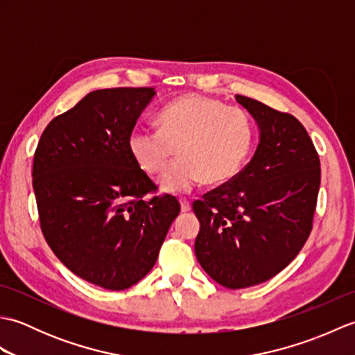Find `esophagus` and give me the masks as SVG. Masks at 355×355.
Wrapping results in <instances>:
<instances>
[{
  "label": "esophagus",
  "mask_w": 355,
  "mask_h": 355,
  "mask_svg": "<svg viewBox=\"0 0 355 355\" xmlns=\"http://www.w3.org/2000/svg\"><path fill=\"white\" fill-rule=\"evenodd\" d=\"M180 206H182V212H189L191 210V201H187V200H180Z\"/></svg>",
  "instance_id": "34e87169"
}]
</instances>
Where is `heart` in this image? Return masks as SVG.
Masks as SVG:
<instances>
[{"mask_svg":"<svg viewBox=\"0 0 355 355\" xmlns=\"http://www.w3.org/2000/svg\"><path fill=\"white\" fill-rule=\"evenodd\" d=\"M157 122L158 130H132L128 148L149 175L160 173L177 149L180 160L158 182L163 192L184 195L202 182L227 184L243 171L252 153L254 128L250 116L214 97H178L158 112Z\"/></svg>","mask_w":355,"mask_h":355,"instance_id":"heart-1","label":"heart"}]
</instances>
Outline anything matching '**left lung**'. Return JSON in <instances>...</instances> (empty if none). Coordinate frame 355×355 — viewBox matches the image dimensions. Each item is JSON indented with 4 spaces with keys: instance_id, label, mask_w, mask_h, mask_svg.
Returning a JSON list of instances; mask_svg holds the SVG:
<instances>
[{
    "instance_id": "1",
    "label": "left lung",
    "mask_w": 355,
    "mask_h": 355,
    "mask_svg": "<svg viewBox=\"0 0 355 355\" xmlns=\"http://www.w3.org/2000/svg\"><path fill=\"white\" fill-rule=\"evenodd\" d=\"M259 128L250 163L230 183L193 202L200 221L195 254L230 290L268 281L302 250L313 229L320 160L304 125L236 94Z\"/></svg>"
}]
</instances>
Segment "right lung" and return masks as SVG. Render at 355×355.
Returning <instances> with one entry per match:
<instances>
[{"label": "right lung", "mask_w": 355, "mask_h": 355, "mask_svg": "<svg viewBox=\"0 0 355 355\" xmlns=\"http://www.w3.org/2000/svg\"><path fill=\"white\" fill-rule=\"evenodd\" d=\"M154 88H107L45 128L33 158V191L47 244L74 275L107 290H126L158 258L180 202L155 192L128 137Z\"/></svg>", "instance_id": "1"}]
</instances>
